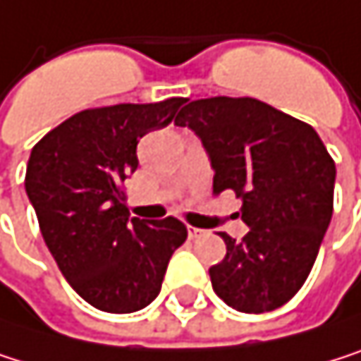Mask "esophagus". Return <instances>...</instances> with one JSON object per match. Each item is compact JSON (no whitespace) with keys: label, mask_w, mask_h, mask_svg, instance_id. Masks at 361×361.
<instances>
[{"label":"esophagus","mask_w":361,"mask_h":361,"mask_svg":"<svg viewBox=\"0 0 361 361\" xmlns=\"http://www.w3.org/2000/svg\"><path fill=\"white\" fill-rule=\"evenodd\" d=\"M205 235V231H201V228H197V226H188V237L190 239H199V237H203Z\"/></svg>","instance_id":"esophagus-1"}]
</instances>
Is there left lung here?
Wrapping results in <instances>:
<instances>
[{
    "instance_id": "obj_1",
    "label": "left lung",
    "mask_w": 361,
    "mask_h": 361,
    "mask_svg": "<svg viewBox=\"0 0 361 361\" xmlns=\"http://www.w3.org/2000/svg\"><path fill=\"white\" fill-rule=\"evenodd\" d=\"M209 152L214 195L243 201L250 233L209 269L214 292L241 313L283 307L305 286L334 212L336 166L315 128L252 97L188 103L175 118Z\"/></svg>"
}]
</instances>
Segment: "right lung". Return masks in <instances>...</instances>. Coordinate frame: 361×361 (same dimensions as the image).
Returning <instances> with one entry per match:
<instances>
[{
	"label": "right lung",
	"instance_id": "1",
	"mask_svg": "<svg viewBox=\"0 0 361 361\" xmlns=\"http://www.w3.org/2000/svg\"><path fill=\"white\" fill-rule=\"evenodd\" d=\"M188 99L118 103L73 114L31 149L25 190L67 283L94 309L133 313L160 292L173 252L188 239L169 216L130 218L124 179L139 139L166 126Z\"/></svg>",
	"mask_w": 361,
	"mask_h": 361
}]
</instances>
